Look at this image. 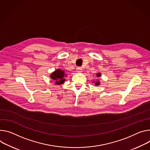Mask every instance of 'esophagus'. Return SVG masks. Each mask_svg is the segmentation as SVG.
Wrapping results in <instances>:
<instances>
[{
    "instance_id": "1",
    "label": "esophagus",
    "mask_w": 150,
    "mask_h": 150,
    "mask_svg": "<svg viewBox=\"0 0 150 150\" xmlns=\"http://www.w3.org/2000/svg\"><path fill=\"white\" fill-rule=\"evenodd\" d=\"M76 72H78V73H81V72H83V69H82V68H81V67H78L76 68Z\"/></svg>"
}]
</instances>
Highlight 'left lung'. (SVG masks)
Returning <instances> with one entry per match:
<instances>
[{
  "mask_svg": "<svg viewBox=\"0 0 150 150\" xmlns=\"http://www.w3.org/2000/svg\"><path fill=\"white\" fill-rule=\"evenodd\" d=\"M96 76H97L98 77H100V76H101L100 73H98V74H96ZM95 85H96V86H99V85H100V82H99V81H98L97 82H95Z\"/></svg>",
  "mask_w": 150,
  "mask_h": 150,
  "instance_id": "8db88e82",
  "label": "left lung"
}]
</instances>
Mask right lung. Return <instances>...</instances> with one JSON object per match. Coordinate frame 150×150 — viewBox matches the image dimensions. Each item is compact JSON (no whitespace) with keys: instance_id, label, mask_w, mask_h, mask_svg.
Instances as JSON below:
<instances>
[{"instance_id":"obj_1","label":"right lung","mask_w":150,"mask_h":150,"mask_svg":"<svg viewBox=\"0 0 150 150\" xmlns=\"http://www.w3.org/2000/svg\"><path fill=\"white\" fill-rule=\"evenodd\" d=\"M66 75V74H65L64 71H62L60 69H58L51 74L50 77L52 80L56 81V84L59 86L64 83L65 81L64 76Z\"/></svg>"}]
</instances>
